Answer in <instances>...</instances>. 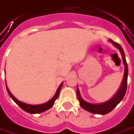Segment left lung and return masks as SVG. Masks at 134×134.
<instances>
[{
  "label": "left lung",
  "instance_id": "obj_1",
  "mask_svg": "<svg viewBox=\"0 0 134 134\" xmlns=\"http://www.w3.org/2000/svg\"><path fill=\"white\" fill-rule=\"evenodd\" d=\"M109 41L112 43L117 49H119V51L120 52L122 57V61H123V64L125 66V72L124 76H123V79L121 83L120 87L118 90L117 92L112 98H111L109 100L105 102V103H102L100 104H94V103H90L88 102L85 101L81 96V94L79 92V88L77 86V97L79 99V103H80V105L81 107L85 109L87 111H90L93 114H106L108 113L111 112L113 109H114L117 106L121 100L124 98L125 92H126V90H127V83H128V64L125 60V55L124 51L122 48L121 47L120 44H118L117 42L112 41L111 39Z\"/></svg>",
  "mask_w": 134,
  "mask_h": 134
}]
</instances>
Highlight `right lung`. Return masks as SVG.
I'll return each instance as SVG.
<instances>
[{"label": "right lung", "mask_w": 134, "mask_h": 134, "mask_svg": "<svg viewBox=\"0 0 134 134\" xmlns=\"http://www.w3.org/2000/svg\"><path fill=\"white\" fill-rule=\"evenodd\" d=\"M62 84H63V83H62L60 84V86H59L58 90H57L56 92H55V95L49 101H48L47 103H44L43 104H40V105H29V104H27V103H23V102L18 100L17 98H15L13 94L10 92L9 90L8 89V87H7L6 85V86L7 92H8L10 97L12 98V99L23 110H24L25 111L30 113V114H39V113L44 112L45 111H47L49 109H51L52 106L53 105L55 100L59 97V94L60 90H61V88L62 86Z\"/></svg>", "instance_id": "1"}]
</instances>
